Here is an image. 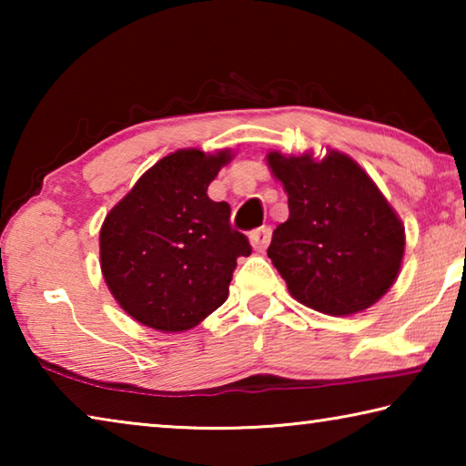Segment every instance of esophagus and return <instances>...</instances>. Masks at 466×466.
Wrapping results in <instances>:
<instances>
[{
  "mask_svg": "<svg viewBox=\"0 0 466 466\" xmlns=\"http://www.w3.org/2000/svg\"><path fill=\"white\" fill-rule=\"evenodd\" d=\"M271 242V228L269 226H263V228H257V230L250 232V244L255 250H265L269 247Z\"/></svg>",
  "mask_w": 466,
  "mask_h": 466,
  "instance_id": "1",
  "label": "esophagus"
}]
</instances>
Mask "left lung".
Segmentation results:
<instances>
[{
  "label": "left lung",
  "instance_id": "1",
  "mask_svg": "<svg viewBox=\"0 0 466 466\" xmlns=\"http://www.w3.org/2000/svg\"><path fill=\"white\" fill-rule=\"evenodd\" d=\"M267 162L289 208L267 257L289 294L333 317L370 309L397 279L405 252V228L374 180L339 152L320 162L271 152Z\"/></svg>",
  "mask_w": 466,
  "mask_h": 466
}]
</instances>
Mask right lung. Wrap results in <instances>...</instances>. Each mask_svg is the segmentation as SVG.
<instances>
[{
    "label": "right lung",
    "mask_w": 466,
    "mask_h": 466,
    "mask_svg": "<svg viewBox=\"0 0 466 466\" xmlns=\"http://www.w3.org/2000/svg\"><path fill=\"white\" fill-rule=\"evenodd\" d=\"M228 160L199 149L162 157L102 224V275L141 325L164 333L199 325L226 302L236 258L252 252L230 224V205L208 197Z\"/></svg>",
    "instance_id": "1"
}]
</instances>
